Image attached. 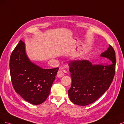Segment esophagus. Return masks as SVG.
I'll return each instance as SVG.
<instances>
[{
	"mask_svg": "<svg viewBox=\"0 0 124 124\" xmlns=\"http://www.w3.org/2000/svg\"><path fill=\"white\" fill-rule=\"evenodd\" d=\"M64 75V74L63 72V71L61 70H60L58 71V73H57V77L59 78H61L62 77H63V76Z\"/></svg>",
	"mask_w": 124,
	"mask_h": 124,
	"instance_id": "1",
	"label": "esophagus"
}]
</instances>
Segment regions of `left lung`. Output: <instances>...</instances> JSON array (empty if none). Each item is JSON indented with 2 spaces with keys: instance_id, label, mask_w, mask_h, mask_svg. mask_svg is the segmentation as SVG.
I'll return each mask as SVG.
<instances>
[{
  "instance_id": "1",
  "label": "left lung",
  "mask_w": 124,
  "mask_h": 124,
  "mask_svg": "<svg viewBox=\"0 0 124 124\" xmlns=\"http://www.w3.org/2000/svg\"><path fill=\"white\" fill-rule=\"evenodd\" d=\"M101 56L112 61L111 64H92L88 60H75L69 63L71 85L69 96L79 106H86L97 100L109 89L115 73V52L109 45Z\"/></svg>"
}]
</instances>
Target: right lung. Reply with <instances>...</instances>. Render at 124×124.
Instances as JSON below:
<instances>
[{"instance_id":"add662e5","label":"right lung","mask_w":124,"mask_h":124,"mask_svg":"<svg viewBox=\"0 0 124 124\" xmlns=\"http://www.w3.org/2000/svg\"><path fill=\"white\" fill-rule=\"evenodd\" d=\"M59 67L43 69L27 57L25 43L22 40L12 53L10 70L16 92L32 105H39L48 96Z\"/></svg>"}]
</instances>
